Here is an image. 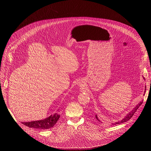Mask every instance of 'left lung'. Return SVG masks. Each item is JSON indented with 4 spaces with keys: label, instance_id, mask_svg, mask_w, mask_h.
Returning a JSON list of instances; mask_svg holds the SVG:
<instances>
[{
    "label": "left lung",
    "instance_id": "left-lung-1",
    "mask_svg": "<svg viewBox=\"0 0 151 151\" xmlns=\"http://www.w3.org/2000/svg\"><path fill=\"white\" fill-rule=\"evenodd\" d=\"M143 79H145V78H144V77H143ZM145 92H146V87H145V92H144V94H143V95H145ZM142 103H143V100L141 101H140V102L134 107V108H133V109L132 111H131L130 112H129L123 119H122L121 121L115 122V123H112V124H113V125H116V124H121V123H123V122H127V121L130 120V119H131V118L133 116L134 114L137 111V110L138 109V108L140 107V106L142 104ZM96 119H97L99 121H100L98 119L97 115H96Z\"/></svg>",
    "mask_w": 151,
    "mask_h": 151
}]
</instances>
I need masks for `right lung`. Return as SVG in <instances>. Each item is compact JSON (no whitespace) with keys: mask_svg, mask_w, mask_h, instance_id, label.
<instances>
[{"mask_svg":"<svg viewBox=\"0 0 151 151\" xmlns=\"http://www.w3.org/2000/svg\"><path fill=\"white\" fill-rule=\"evenodd\" d=\"M60 116V115H58L57 113H55L53 115H51L49 117L44 119L22 123L23 124L30 128L40 129V130H47V129H50L54 126V125L58 120Z\"/></svg>","mask_w":151,"mask_h":151,"instance_id":"add662e5","label":"right lung"}]
</instances>
